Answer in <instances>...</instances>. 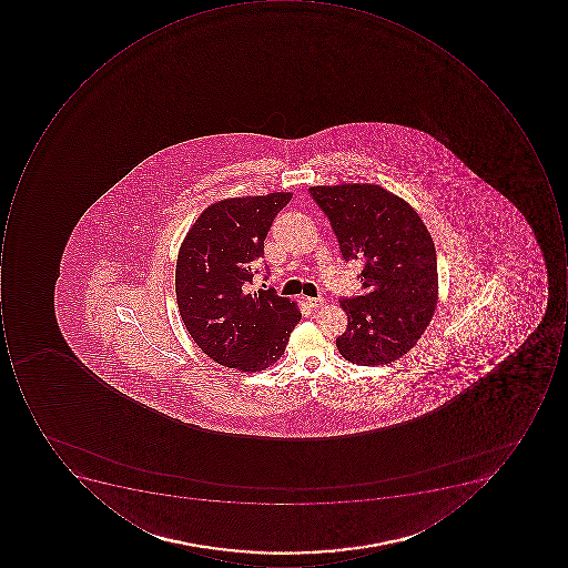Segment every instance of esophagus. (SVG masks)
<instances>
[{"instance_id": "1", "label": "esophagus", "mask_w": 568, "mask_h": 568, "mask_svg": "<svg viewBox=\"0 0 568 568\" xmlns=\"http://www.w3.org/2000/svg\"><path fill=\"white\" fill-rule=\"evenodd\" d=\"M307 305L311 308H317L321 307V305H324V298L317 297V298H307Z\"/></svg>"}]
</instances>
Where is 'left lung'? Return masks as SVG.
Instances as JSON below:
<instances>
[{
    "mask_svg": "<svg viewBox=\"0 0 568 568\" xmlns=\"http://www.w3.org/2000/svg\"><path fill=\"white\" fill-rule=\"evenodd\" d=\"M312 200L343 260L359 261L362 295L342 298L348 327L336 346L352 364L381 365L408 353L437 307V254L418 213L375 184L314 185Z\"/></svg>",
    "mask_w": 568,
    "mask_h": 568,
    "instance_id": "obj_1",
    "label": "left lung"
}]
</instances>
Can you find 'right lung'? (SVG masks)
Listing matches in <instances>:
<instances>
[{"label": "right lung", "mask_w": 568, "mask_h": 568, "mask_svg": "<svg viewBox=\"0 0 568 568\" xmlns=\"http://www.w3.org/2000/svg\"><path fill=\"white\" fill-rule=\"evenodd\" d=\"M290 200V193H271L219 201L182 242L175 266L179 312L194 343L216 364L264 371L278 362L301 321L295 302L278 297L275 288L251 290L271 223Z\"/></svg>", "instance_id": "right-lung-1"}]
</instances>
